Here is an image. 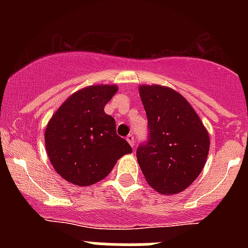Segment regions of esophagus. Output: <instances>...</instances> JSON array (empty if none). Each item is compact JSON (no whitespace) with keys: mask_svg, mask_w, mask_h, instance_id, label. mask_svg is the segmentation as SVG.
Segmentation results:
<instances>
[{"mask_svg":"<svg viewBox=\"0 0 248 248\" xmlns=\"http://www.w3.org/2000/svg\"><path fill=\"white\" fill-rule=\"evenodd\" d=\"M126 141H128V143L130 144V146H131V148H134V145H135L134 135H133V134H129L128 137H126Z\"/></svg>","mask_w":248,"mask_h":248,"instance_id":"obj_1","label":"esophagus"}]
</instances>
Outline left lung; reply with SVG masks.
Instances as JSON below:
<instances>
[{"label": "left lung", "mask_w": 248, "mask_h": 248, "mask_svg": "<svg viewBox=\"0 0 248 248\" xmlns=\"http://www.w3.org/2000/svg\"><path fill=\"white\" fill-rule=\"evenodd\" d=\"M149 139L137 157L145 180L157 192L179 194L202 171L210 150L209 133L185 98L164 85H140Z\"/></svg>", "instance_id": "obj_1"}]
</instances>
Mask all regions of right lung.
<instances>
[{
	"instance_id": "obj_1",
	"label": "right lung",
	"mask_w": 248,
	"mask_h": 248,
	"mask_svg": "<svg viewBox=\"0 0 248 248\" xmlns=\"http://www.w3.org/2000/svg\"><path fill=\"white\" fill-rule=\"evenodd\" d=\"M118 92L115 84L89 85L63 102L46 128V150L57 174L78 186L108 176L118 160L133 149L117 135L115 120L104 107Z\"/></svg>"
}]
</instances>
